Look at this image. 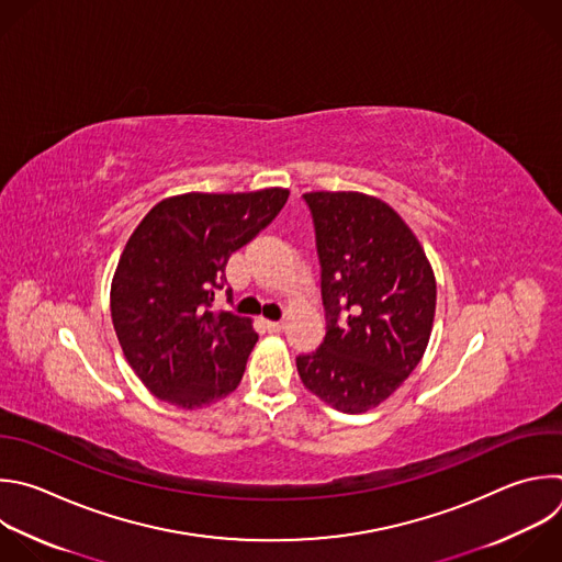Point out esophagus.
I'll list each match as a JSON object with an SVG mask.
<instances>
[{
    "instance_id": "obj_1",
    "label": "esophagus",
    "mask_w": 562,
    "mask_h": 562,
    "mask_svg": "<svg viewBox=\"0 0 562 562\" xmlns=\"http://www.w3.org/2000/svg\"><path fill=\"white\" fill-rule=\"evenodd\" d=\"M262 322H265V326H267L271 333H278V330L284 328V322H273V319H262Z\"/></svg>"
}]
</instances>
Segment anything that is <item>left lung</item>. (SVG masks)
<instances>
[{
	"mask_svg": "<svg viewBox=\"0 0 562 562\" xmlns=\"http://www.w3.org/2000/svg\"><path fill=\"white\" fill-rule=\"evenodd\" d=\"M326 337L297 357L302 384L359 415L384 404L422 361L437 308L432 265L404 218L361 192H308Z\"/></svg>",
	"mask_w": 562,
	"mask_h": 562,
	"instance_id": "obj_1",
	"label": "left lung"
}]
</instances>
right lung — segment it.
Here are the masks:
<instances>
[{"mask_svg":"<svg viewBox=\"0 0 562 562\" xmlns=\"http://www.w3.org/2000/svg\"><path fill=\"white\" fill-rule=\"evenodd\" d=\"M289 190L190 192L154 205L119 258L110 313L143 386L182 411L225 400L258 341L254 319L212 308L227 260L284 207Z\"/></svg>","mask_w":562,"mask_h":562,"instance_id":"1","label":"right lung"}]
</instances>
